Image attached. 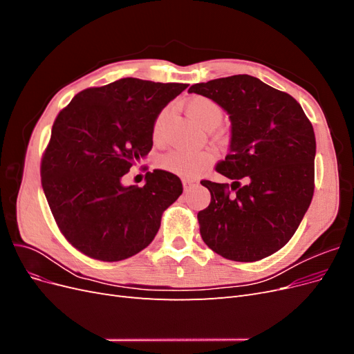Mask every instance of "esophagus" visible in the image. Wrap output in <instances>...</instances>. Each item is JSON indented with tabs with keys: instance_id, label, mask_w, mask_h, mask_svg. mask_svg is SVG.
I'll return each mask as SVG.
<instances>
[{
	"instance_id": "obj_1",
	"label": "esophagus",
	"mask_w": 354,
	"mask_h": 354,
	"mask_svg": "<svg viewBox=\"0 0 354 354\" xmlns=\"http://www.w3.org/2000/svg\"><path fill=\"white\" fill-rule=\"evenodd\" d=\"M195 185H198V180L196 178H183V187H185V190L190 189L192 186H195Z\"/></svg>"
}]
</instances>
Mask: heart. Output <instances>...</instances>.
I'll use <instances>...</instances> for the list:
<instances>
[{
    "label": "heart",
    "instance_id": "heart-1",
    "mask_svg": "<svg viewBox=\"0 0 354 354\" xmlns=\"http://www.w3.org/2000/svg\"><path fill=\"white\" fill-rule=\"evenodd\" d=\"M187 113L194 120L201 124L207 130L216 128L223 120V108L209 97L203 95H195L186 104ZM168 116V109L160 111L152 125V138L153 142H159L162 138L165 121ZM220 134H224L220 131ZM214 153L208 149H199V151H192V149H173L160 156L159 167L168 171V173L177 174L180 177H195L202 173L208 165L214 162Z\"/></svg>",
    "mask_w": 354,
    "mask_h": 354
}]
</instances>
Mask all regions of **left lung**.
<instances>
[{
    "label": "left lung",
    "instance_id": "8db88e82",
    "mask_svg": "<svg viewBox=\"0 0 354 354\" xmlns=\"http://www.w3.org/2000/svg\"><path fill=\"white\" fill-rule=\"evenodd\" d=\"M230 115V152L216 167L233 183L202 180L211 202L201 236L227 260L252 263L292 238L315 192L316 138L299 103L251 75L195 84Z\"/></svg>",
    "mask_w": 354,
    "mask_h": 354
}]
</instances>
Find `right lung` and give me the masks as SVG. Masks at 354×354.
<instances>
[{"label":"right lung","mask_w":354,"mask_h":354,"mask_svg":"<svg viewBox=\"0 0 354 354\" xmlns=\"http://www.w3.org/2000/svg\"><path fill=\"white\" fill-rule=\"evenodd\" d=\"M187 84L122 78L78 93L51 128L41 185L57 227L90 259L121 261L155 238L162 212L183 192L177 176L146 173V185L121 178L152 149L156 115Z\"/></svg>","instance_id":"add662e5"}]
</instances>
